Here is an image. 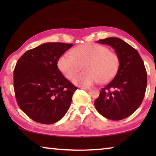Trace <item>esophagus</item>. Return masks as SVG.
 I'll list each match as a JSON object with an SVG mask.
<instances>
[{
	"label": "esophagus",
	"instance_id": "34e87169",
	"mask_svg": "<svg viewBox=\"0 0 156 156\" xmlns=\"http://www.w3.org/2000/svg\"><path fill=\"white\" fill-rule=\"evenodd\" d=\"M81 89H84V90H89V87H81Z\"/></svg>",
	"mask_w": 156,
	"mask_h": 156
}]
</instances>
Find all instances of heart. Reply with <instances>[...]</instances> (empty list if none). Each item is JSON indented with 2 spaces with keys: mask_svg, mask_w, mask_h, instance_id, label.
<instances>
[{
  "mask_svg": "<svg viewBox=\"0 0 156 156\" xmlns=\"http://www.w3.org/2000/svg\"><path fill=\"white\" fill-rule=\"evenodd\" d=\"M58 60V67L67 79H72L83 65L84 73L72 80L78 86H89L98 83L104 84L112 80L120 67V58L115 52L96 43L82 44Z\"/></svg>",
  "mask_w": 156,
  "mask_h": 156,
  "instance_id": "obj_1",
  "label": "heart"
}]
</instances>
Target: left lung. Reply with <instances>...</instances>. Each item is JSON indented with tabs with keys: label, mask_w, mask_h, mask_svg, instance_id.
I'll use <instances>...</instances> for the list:
<instances>
[{
	"label": "left lung",
	"mask_w": 156,
	"mask_h": 156,
	"mask_svg": "<svg viewBox=\"0 0 156 156\" xmlns=\"http://www.w3.org/2000/svg\"><path fill=\"white\" fill-rule=\"evenodd\" d=\"M112 46L120 58L113 80L95 100L96 110L105 118L120 120L127 118L141 105L147 84V73L139 53L121 39L111 37L97 41Z\"/></svg>",
	"instance_id": "1"
}]
</instances>
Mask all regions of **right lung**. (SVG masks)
Segmentation results:
<instances>
[{
  "instance_id": "1",
  "label": "right lung",
  "mask_w": 156,
  "mask_h": 156,
  "mask_svg": "<svg viewBox=\"0 0 156 156\" xmlns=\"http://www.w3.org/2000/svg\"><path fill=\"white\" fill-rule=\"evenodd\" d=\"M72 44L47 43L28 50L14 71L16 99L21 110L37 122L50 125L62 119L78 89L58 68L59 58Z\"/></svg>"
}]
</instances>
